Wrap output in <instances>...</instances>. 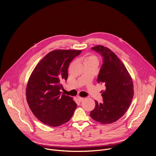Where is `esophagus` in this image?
<instances>
[{"label":"esophagus","mask_w":156,"mask_h":156,"mask_svg":"<svg viewBox=\"0 0 156 156\" xmlns=\"http://www.w3.org/2000/svg\"><path fill=\"white\" fill-rule=\"evenodd\" d=\"M78 101H79L80 102H82V101L84 100V98H80V97H78Z\"/></svg>","instance_id":"obj_1"}]
</instances>
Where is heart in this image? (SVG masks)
Returning a JSON list of instances; mask_svg holds the SVG:
<instances>
[{
    "label": "heart",
    "mask_w": 156,
    "mask_h": 156,
    "mask_svg": "<svg viewBox=\"0 0 156 156\" xmlns=\"http://www.w3.org/2000/svg\"><path fill=\"white\" fill-rule=\"evenodd\" d=\"M95 62L98 63V58L96 56L90 55H86L84 58V62Z\"/></svg>",
    "instance_id": "1"
}]
</instances>
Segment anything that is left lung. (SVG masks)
I'll list each match as a JSON object with an SVG mask.
<instances>
[{
  "mask_svg": "<svg viewBox=\"0 0 156 156\" xmlns=\"http://www.w3.org/2000/svg\"><path fill=\"white\" fill-rule=\"evenodd\" d=\"M91 49L102 57L97 81L105 85V90L101 94L103 102L95 101V108L91 111L90 117L104 124L112 123L128 109L134 94L133 83L125 66L112 51L101 45Z\"/></svg>",
  "mask_w": 156,
  "mask_h": 156,
  "instance_id": "obj_1",
  "label": "left lung"
}]
</instances>
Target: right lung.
<instances>
[{
  "label": "right lung",
  "instance_id": "1",
  "mask_svg": "<svg viewBox=\"0 0 156 156\" xmlns=\"http://www.w3.org/2000/svg\"><path fill=\"white\" fill-rule=\"evenodd\" d=\"M81 50H55L44 57L31 73L27 99L33 114L43 123L58 126L70 120L77 107L72 98L62 94L70 63Z\"/></svg>",
  "mask_w": 156,
  "mask_h": 156
}]
</instances>
